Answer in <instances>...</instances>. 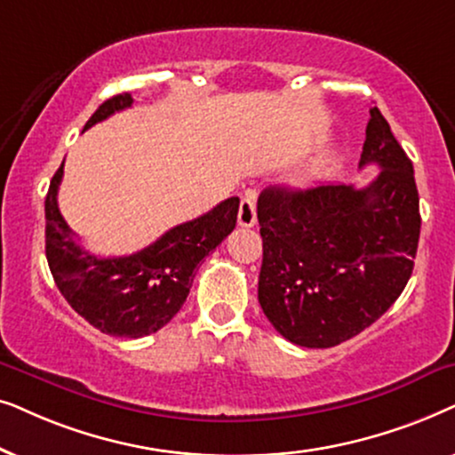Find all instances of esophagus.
<instances>
[{"mask_svg": "<svg viewBox=\"0 0 455 455\" xmlns=\"http://www.w3.org/2000/svg\"><path fill=\"white\" fill-rule=\"evenodd\" d=\"M256 204H253V197H243L239 204V212H237V222L239 227L250 228L256 224Z\"/></svg>", "mask_w": 455, "mask_h": 455, "instance_id": "1", "label": "esophagus"}]
</instances>
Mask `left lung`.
Instances as JSON below:
<instances>
[{"instance_id":"8db88e82","label":"left lung","mask_w":455,"mask_h":455,"mask_svg":"<svg viewBox=\"0 0 455 455\" xmlns=\"http://www.w3.org/2000/svg\"><path fill=\"white\" fill-rule=\"evenodd\" d=\"M366 187H268L258 197L264 241L259 306L301 347L355 337L389 310L408 284L420 237L414 168L379 108L371 110L360 168Z\"/></svg>"}]
</instances>
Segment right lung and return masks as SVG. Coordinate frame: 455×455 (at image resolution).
I'll return each instance as SVG.
<instances>
[{"mask_svg":"<svg viewBox=\"0 0 455 455\" xmlns=\"http://www.w3.org/2000/svg\"><path fill=\"white\" fill-rule=\"evenodd\" d=\"M131 106V93L110 97L83 131ZM62 174L64 162L45 197V256L60 293L72 310L106 335L139 339L160 331L183 307L199 262L231 235L239 197L224 199L204 216L179 224L141 251L97 258L78 245L60 214Z\"/></svg>","mask_w":455,"mask_h":455,"instance_id":"1","label":"right lung"}]
</instances>
